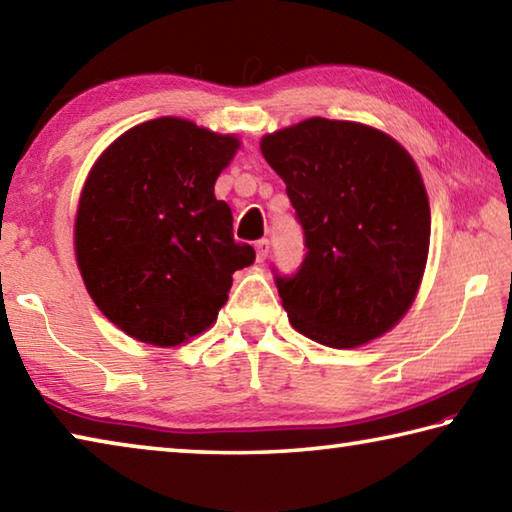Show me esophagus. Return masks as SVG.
I'll use <instances>...</instances> for the list:
<instances>
[{
	"mask_svg": "<svg viewBox=\"0 0 512 512\" xmlns=\"http://www.w3.org/2000/svg\"><path fill=\"white\" fill-rule=\"evenodd\" d=\"M268 248H271V244H268V239H259L255 244V250H257V262H264V259L268 257Z\"/></svg>",
	"mask_w": 512,
	"mask_h": 512,
	"instance_id": "1",
	"label": "esophagus"
}]
</instances>
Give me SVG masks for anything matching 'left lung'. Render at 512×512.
I'll use <instances>...</instances> for the list:
<instances>
[{
    "label": "left lung",
    "instance_id": "left-lung-1",
    "mask_svg": "<svg viewBox=\"0 0 512 512\" xmlns=\"http://www.w3.org/2000/svg\"><path fill=\"white\" fill-rule=\"evenodd\" d=\"M287 185L307 253L296 273L273 266L291 325L327 348L388 332L418 293L431 212L420 171L393 137L314 117L262 140Z\"/></svg>",
    "mask_w": 512,
    "mask_h": 512
}]
</instances>
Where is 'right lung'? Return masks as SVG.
Instances as JSON below:
<instances>
[{
  "instance_id": "obj_1",
  "label": "right lung",
  "mask_w": 512,
  "mask_h": 512,
  "mask_svg": "<svg viewBox=\"0 0 512 512\" xmlns=\"http://www.w3.org/2000/svg\"><path fill=\"white\" fill-rule=\"evenodd\" d=\"M239 146L160 117L112 142L85 180L76 259L97 307L133 339L171 348L210 327L255 250L232 235L214 183Z\"/></svg>"
}]
</instances>
